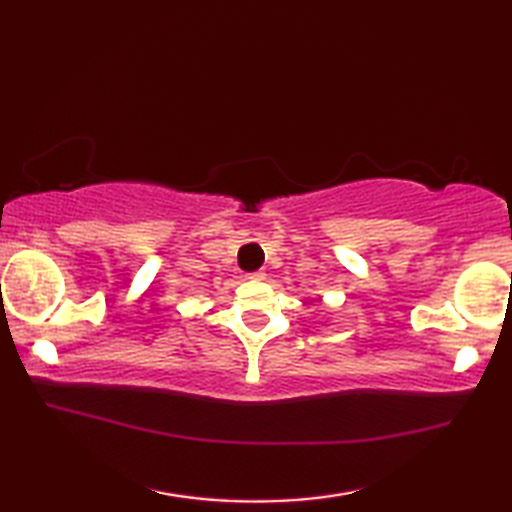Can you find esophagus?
Wrapping results in <instances>:
<instances>
[{"label": "esophagus", "instance_id": "esophagus-1", "mask_svg": "<svg viewBox=\"0 0 512 512\" xmlns=\"http://www.w3.org/2000/svg\"><path fill=\"white\" fill-rule=\"evenodd\" d=\"M248 279H264L262 270H257V273H248Z\"/></svg>", "mask_w": 512, "mask_h": 512}]
</instances>
